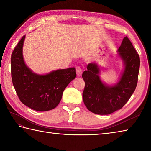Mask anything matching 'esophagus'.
<instances>
[{"mask_svg": "<svg viewBox=\"0 0 151 151\" xmlns=\"http://www.w3.org/2000/svg\"><path fill=\"white\" fill-rule=\"evenodd\" d=\"M76 75H77L78 76H81L82 74V69H81V67H76Z\"/></svg>", "mask_w": 151, "mask_h": 151, "instance_id": "obj_1", "label": "esophagus"}]
</instances>
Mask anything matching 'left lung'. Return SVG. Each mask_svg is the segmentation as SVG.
<instances>
[{
    "label": "left lung",
    "instance_id": "1",
    "mask_svg": "<svg viewBox=\"0 0 151 151\" xmlns=\"http://www.w3.org/2000/svg\"><path fill=\"white\" fill-rule=\"evenodd\" d=\"M124 65L123 71L117 84L108 85L99 76L100 67L90 63L87 70L83 72L85 88L83 101L88 110L99 115H108L120 110L127 103L135 91L140 65L139 54L127 37L123 38L117 50Z\"/></svg>",
    "mask_w": 151,
    "mask_h": 151
}]
</instances>
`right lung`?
I'll return each instance as SVG.
<instances>
[{"instance_id": "add662e5", "label": "right lung", "mask_w": 151, "mask_h": 151, "mask_svg": "<svg viewBox=\"0 0 151 151\" xmlns=\"http://www.w3.org/2000/svg\"><path fill=\"white\" fill-rule=\"evenodd\" d=\"M25 36L21 38L11 57L13 85L22 103L34 110L49 111L55 108L63 92L76 76L75 67L53 70L45 75L34 73L24 62L22 47Z\"/></svg>"}]
</instances>
